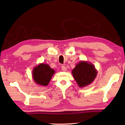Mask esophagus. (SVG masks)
I'll return each instance as SVG.
<instances>
[{"instance_id":"34e87169","label":"esophagus","mask_w":125,"mask_h":125,"mask_svg":"<svg viewBox=\"0 0 125 125\" xmlns=\"http://www.w3.org/2000/svg\"><path fill=\"white\" fill-rule=\"evenodd\" d=\"M61 68H62V70L63 71H67V68H66V67H65V66L62 65V67H61Z\"/></svg>"}]
</instances>
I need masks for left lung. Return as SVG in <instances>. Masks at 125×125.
<instances>
[{
	"label": "left lung",
	"mask_w": 125,
	"mask_h": 125,
	"mask_svg": "<svg viewBox=\"0 0 125 125\" xmlns=\"http://www.w3.org/2000/svg\"><path fill=\"white\" fill-rule=\"evenodd\" d=\"M71 73L79 87H84L92 83L98 73L92 63L84 61H81L76 64Z\"/></svg>",
	"instance_id": "1"
}]
</instances>
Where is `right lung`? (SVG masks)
<instances>
[{
    "mask_svg": "<svg viewBox=\"0 0 125 125\" xmlns=\"http://www.w3.org/2000/svg\"><path fill=\"white\" fill-rule=\"evenodd\" d=\"M55 73V70L50 68L48 64L40 63L34 68L32 77L36 84L47 86Z\"/></svg>",
    "mask_w": 125,
    "mask_h": 125,
    "instance_id": "add662e5",
    "label": "right lung"
}]
</instances>
